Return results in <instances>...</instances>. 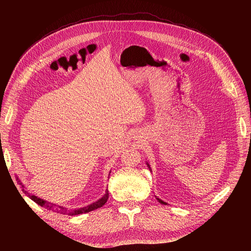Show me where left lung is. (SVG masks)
Masks as SVG:
<instances>
[{
  "label": "left lung",
  "instance_id": "1",
  "mask_svg": "<svg viewBox=\"0 0 251 251\" xmlns=\"http://www.w3.org/2000/svg\"><path fill=\"white\" fill-rule=\"evenodd\" d=\"M146 164H147V166H148V168H149V170H150V171H151V172H152V170H151V167H150V165H149V164H148V162H146ZM156 199H157V200H158V201H159V202H161V203H162V204H168V203H167V202H166V201H162V200H160V199H159V198H157V197H156Z\"/></svg>",
  "mask_w": 251,
  "mask_h": 251
}]
</instances>
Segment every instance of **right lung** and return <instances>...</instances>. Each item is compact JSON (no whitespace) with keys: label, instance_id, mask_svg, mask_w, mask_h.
Here are the masks:
<instances>
[{"label":"right lung","instance_id":"1","mask_svg":"<svg viewBox=\"0 0 251 251\" xmlns=\"http://www.w3.org/2000/svg\"><path fill=\"white\" fill-rule=\"evenodd\" d=\"M111 172V171H110ZM17 181L20 185H22L23 187V192L28 197L30 198L34 202H37L38 204H40L41 206H44L46 207L47 209H50V210H52L54 212H57V213H62V214H68V216H77V214H81V213H86V212H89L91 210H94L96 208H99L101 207L102 205L105 204V202L107 201V200H108L109 198V193H108V190L105 191V194L102 198H100L97 201L87 205V206H84V207H79V208H75V209H68L67 207L65 206H61V205H58V204H55L53 202H50V201H47L41 198H38L35 197L34 195H30L25 189V186L23 185V183L21 182V180L19 178V176H16Z\"/></svg>","mask_w":251,"mask_h":251}]
</instances>
